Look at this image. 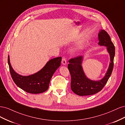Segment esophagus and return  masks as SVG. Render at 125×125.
Returning <instances> with one entry per match:
<instances>
[{
  "instance_id": "1",
  "label": "esophagus",
  "mask_w": 125,
  "mask_h": 125,
  "mask_svg": "<svg viewBox=\"0 0 125 125\" xmlns=\"http://www.w3.org/2000/svg\"><path fill=\"white\" fill-rule=\"evenodd\" d=\"M62 62L63 64V65H66L67 63V60L65 56H63L62 58Z\"/></svg>"
}]
</instances>
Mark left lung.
Wrapping results in <instances>:
<instances>
[{"label": "left lung", "instance_id": "obj_1", "mask_svg": "<svg viewBox=\"0 0 125 125\" xmlns=\"http://www.w3.org/2000/svg\"><path fill=\"white\" fill-rule=\"evenodd\" d=\"M98 36L99 44L101 46L107 47V51L110 54L111 63L105 77L100 81H95L89 79L83 73L81 66L82 56H78L71 58L68 65V68L71 75V89L78 95H90L100 92L106 84L112 73L115 53L114 45L108 34L105 30H102Z\"/></svg>", "mask_w": 125, "mask_h": 125}]
</instances>
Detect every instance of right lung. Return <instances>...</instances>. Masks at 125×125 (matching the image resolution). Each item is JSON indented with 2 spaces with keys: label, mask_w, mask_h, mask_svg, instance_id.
I'll return each mask as SVG.
<instances>
[{
  "label": "right lung",
  "mask_w": 125,
  "mask_h": 125,
  "mask_svg": "<svg viewBox=\"0 0 125 125\" xmlns=\"http://www.w3.org/2000/svg\"><path fill=\"white\" fill-rule=\"evenodd\" d=\"M61 61L62 57L51 59L38 73L29 76H22L13 70L10 65L9 56L8 57L10 73L14 82L25 92L32 94L43 93L48 89L51 79L60 66Z\"/></svg>",
  "instance_id": "obj_1"
}]
</instances>
